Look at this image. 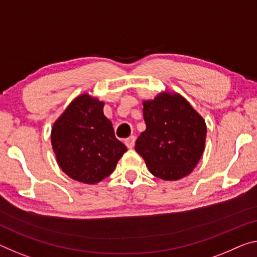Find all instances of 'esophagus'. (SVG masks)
Listing matches in <instances>:
<instances>
[{"instance_id":"34e87169","label":"esophagus","mask_w":257,"mask_h":257,"mask_svg":"<svg viewBox=\"0 0 257 257\" xmlns=\"http://www.w3.org/2000/svg\"><path fill=\"white\" fill-rule=\"evenodd\" d=\"M135 142H136V137L135 136H130L124 141V144L127 145L128 149H133L134 145H135Z\"/></svg>"}]
</instances>
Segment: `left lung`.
<instances>
[{"mask_svg":"<svg viewBox=\"0 0 257 257\" xmlns=\"http://www.w3.org/2000/svg\"><path fill=\"white\" fill-rule=\"evenodd\" d=\"M146 129L138 136L136 152L150 173L164 181H177L193 172L205 151L203 117L178 92L162 91L143 100Z\"/></svg>","mask_w":257,"mask_h":257,"instance_id":"obj_1","label":"left lung"}]
</instances>
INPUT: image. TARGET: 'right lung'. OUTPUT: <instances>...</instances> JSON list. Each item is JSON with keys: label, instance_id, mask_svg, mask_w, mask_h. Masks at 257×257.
<instances>
[{"label": "right lung", "instance_id": "1", "mask_svg": "<svg viewBox=\"0 0 257 257\" xmlns=\"http://www.w3.org/2000/svg\"><path fill=\"white\" fill-rule=\"evenodd\" d=\"M104 101L82 93L55 121L51 145L57 164L72 180L96 184L115 169L127 148L104 115Z\"/></svg>", "mask_w": 257, "mask_h": 257}]
</instances>
